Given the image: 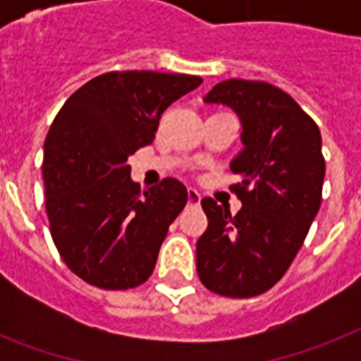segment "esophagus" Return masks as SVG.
I'll return each instance as SVG.
<instances>
[{
    "label": "esophagus",
    "mask_w": 361,
    "mask_h": 361,
    "mask_svg": "<svg viewBox=\"0 0 361 361\" xmlns=\"http://www.w3.org/2000/svg\"><path fill=\"white\" fill-rule=\"evenodd\" d=\"M200 192L197 191V189H192V187H189L187 189V200H189V204H192V206H197L198 202H200Z\"/></svg>",
    "instance_id": "1"
}]
</instances>
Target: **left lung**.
I'll use <instances>...</instances> for the list:
<instances>
[{"label": "left lung", "mask_w": 361, "mask_h": 361, "mask_svg": "<svg viewBox=\"0 0 361 361\" xmlns=\"http://www.w3.org/2000/svg\"><path fill=\"white\" fill-rule=\"evenodd\" d=\"M208 104L231 106L243 149L231 163L241 209L232 215L202 198L208 228L197 241V271L208 290L252 298L290 268L319 214L326 164L319 125L268 82L232 78L212 87Z\"/></svg>", "instance_id": "left-lung-1"}]
</instances>
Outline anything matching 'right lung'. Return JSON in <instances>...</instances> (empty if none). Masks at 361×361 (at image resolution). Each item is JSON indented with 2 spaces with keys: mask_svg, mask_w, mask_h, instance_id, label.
<instances>
[{
  "mask_svg": "<svg viewBox=\"0 0 361 361\" xmlns=\"http://www.w3.org/2000/svg\"><path fill=\"white\" fill-rule=\"evenodd\" d=\"M200 76L112 71L71 95L44 140L50 234L73 274L104 290L146 283L169 226L187 204L174 178L142 192L127 159L152 144L170 104Z\"/></svg>",
  "mask_w": 361,
  "mask_h": 361,
  "instance_id": "right-lung-1",
  "label": "right lung"
}]
</instances>
